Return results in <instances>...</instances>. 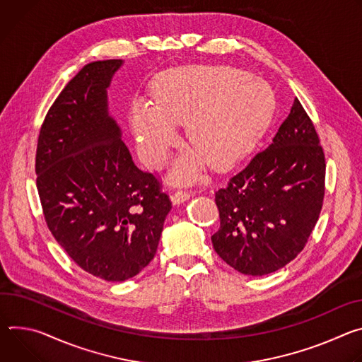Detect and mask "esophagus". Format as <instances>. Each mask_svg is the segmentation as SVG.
Listing matches in <instances>:
<instances>
[{
    "instance_id": "esophagus-1",
    "label": "esophagus",
    "mask_w": 362,
    "mask_h": 362,
    "mask_svg": "<svg viewBox=\"0 0 362 362\" xmlns=\"http://www.w3.org/2000/svg\"><path fill=\"white\" fill-rule=\"evenodd\" d=\"M189 195H191V192L187 191V189H177V191L173 194L171 198H173L174 204H180V203H184L185 199H188Z\"/></svg>"
}]
</instances>
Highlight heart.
<instances>
[{"mask_svg":"<svg viewBox=\"0 0 362 362\" xmlns=\"http://www.w3.org/2000/svg\"><path fill=\"white\" fill-rule=\"evenodd\" d=\"M152 103L135 100L131 127L141 158L158 167L177 139L175 124L185 122L194 149L175 167L177 180L194 178L206 160L224 168L242 158L267 128L273 113L269 85L227 66L194 64L153 78Z\"/></svg>","mask_w":362,"mask_h":362,"instance_id":"1","label":"heart"}]
</instances>
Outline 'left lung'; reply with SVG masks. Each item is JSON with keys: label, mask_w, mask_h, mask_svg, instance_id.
<instances>
[{"label": "left lung", "mask_w": 362, "mask_h": 362, "mask_svg": "<svg viewBox=\"0 0 362 362\" xmlns=\"http://www.w3.org/2000/svg\"><path fill=\"white\" fill-rule=\"evenodd\" d=\"M312 119L295 99L272 144L216 191L217 255L243 274L263 276L308 243L325 195V153Z\"/></svg>", "instance_id": "8db88e82"}]
</instances>
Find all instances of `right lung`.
Instances as JSON below:
<instances>
[{
	"instance_id": "right-lung-1",
	"label": "right lung",
	"mask_w": 362,
	"mask_h": 362,
	"mask_svg": "<svg viewBox=\"0 0 362 362\" xmlns=\"http://www.w3.org/2000/svg\"><path fill=\"white\" fill-rule=\"evenodd\" d=\"M122 60L86 64L40 128L35 174L49 230L70 259L107 282L136 276L153 259L173 203L139 170L107 115L106 89Z\"/></svg>"
}]
</instances>
